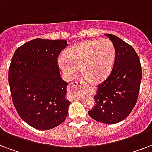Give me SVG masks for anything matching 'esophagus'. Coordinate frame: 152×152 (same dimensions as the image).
<instances>
[{
  "label": "esophagus",
  "mask_w": 152,
  "mask_h": 152,
  "mask_svg": "<svg viewBox=\"0 0 152 152\" xmlns=\"http://www.w3.org/2000/svg\"><path fill=\"white\" fill-rule=\"evenodd\" d=\"M84 84H86V83L84 82L83 80H76L72 82L70 84V88L71 89H80L82 88V87L84 86Z\"/></svg>",
  "instance_id": "obj_1"
}]
</instances>
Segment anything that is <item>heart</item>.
Masks as SVG:
<instances>
[{
	"mask_svg": "<svg viewBox=\"0 0 152 152\" xmlns=\"http://www.w3.org/2000/svg\"><path fill=\"white\" fill-rule=\"evenodd\" d=\"M116 52L109 40H84L72 46L61 56L58 64L64 75L69 80L75 78L79 68L88 80L98 82L112 72Z\"/></svg>",
	"mask_w": 152,
	"mask_h": 152,
	"instance_id": "heart-1",
	"label": "heart"
}]
</instances>
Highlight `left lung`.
Masks as SVG:
<instances>
[{
  "mask_svg": "<svg viewBox=\"0 0 152 152\" xmlns=\"http://www.w3.org/2000/svg\"><path fill=\"white\" fill-rule=\"evenodd\" d=\"M105 36L115 48V61L108 77L97 85L96 104L88 113L98 122L114 124L126 119L135 107L142 68L137 53L130 45L115 35Z\"/></svg>",
  "mask_w": 152,
  "mask_h": 152,
  "instance_id": "8db88e82",
  "label": "left lung"
}]
</instances>
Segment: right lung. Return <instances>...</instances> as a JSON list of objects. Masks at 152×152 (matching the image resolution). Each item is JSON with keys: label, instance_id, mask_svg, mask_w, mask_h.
<instances>
[{"label": "right lung", "instance_id": "add662e5", "mask_svg": "<svg viewBox=\"0 0 152 152\" xmlns=\"http://www.w3.org/2000/svg\"><path fill=\"white\" fill-rule=\"evenodd\" d=\"M64 40L34 39L17 48L9 69L15 108L22 120L38 130H49L65 120L71 102L68 83L61 77L57 57Z\"/></svg>", "mask_w": 152, "mask_h": 152}]
</instances>
